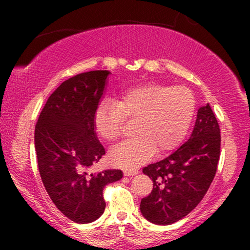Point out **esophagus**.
<instances>
[{"label": "esophagus", "mask_w": 250, "mask_h": 250, "mask_svg": "<svg viewBox=\"0 0 250 250\" xmlns=\"http://www.w3.org/2000/svg\"><path fill=\"white\" fill-rule=\"evenodd\" d=\"M139 173V170H124L125 176H134Z\"/></svg>", "instance_id": "1"}]
</instances>
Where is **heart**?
<instances>
[{
	"label": "heart",
	"instance_id": "heart-1",
	"mask_svg": "<svg viewBox=\"0 0 250 250\" xmlns=\"http://www.w3.org/2000/svg\"><path fill=\"white\" fill-rule=\"evenodd\" d=\"M196 99L186 86L145 84L126 91L112 102L104 101L94 114V129L104 142L117 141L125 121H133L135 138L109 152L118 168L134 170L151 158L172 151L182 142L192 122Z\"/></svg>",
	"mask_w": 250,
	"mask_h": 250
}]
</instances>
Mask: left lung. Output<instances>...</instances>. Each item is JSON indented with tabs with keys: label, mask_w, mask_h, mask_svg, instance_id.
Segmentation results:
<instances>
[{
	"label": "left lung",
	"mask_w": 250,
	"mask_h": 250,
	"mask_svg": "<svg viewBox=\"0 0 250 250\" xmlns=\"http://www.w3.org/2000/svg\"><path fill=\"white\" fill-rule=\"evenodd\" d=\"M220 126L209 104L198 109L190 138L165 159L150 164L143 173L153 189L140 210L146 220L169 225L197 207L213 182L220 159Z\"/></svg>",
	"instance_id": "1"
}]
</instances>
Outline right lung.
<instances>
[{
    "label": "right lung",
    "instance_id": "1",
    "mask_svg": "<svg viewBox=\"0 0 250 250\" xmlns=\"http://www.w3.org/2000/svg\"><path fill=\"white\" fill-rule=\"evenodd\" d=\"M108 70H92L64 81L47 99L35 127L41 179L51 200L69 220L85 224L104 214V189L123 177L119 169L88 173L104 155L94 129V114Z\"/></svg>",
    "mask_w": 250,
    "mask_h": 250
}]
</instances>
